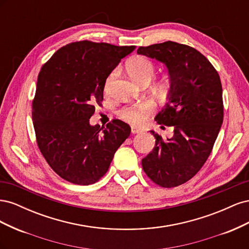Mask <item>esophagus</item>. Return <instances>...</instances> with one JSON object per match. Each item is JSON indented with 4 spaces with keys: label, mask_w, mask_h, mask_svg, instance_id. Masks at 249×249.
<instances>
[{
    "label": "esophagus",
    "mask_w": 249,
    "mask_h": 249,
    "mask_svg": "<svg viewBox=\"0 0 249 249\" xmlns=\"http://www.w3.org/2000/svg\"><path fill=\"white\" fill-rule=\"evenodd\" d=\"M142 131L140 129H138V127H135V126H132L131 127V133L132 134H138V133H141Z\"/></svg>",
    "instance_id": "34e87169"
}]
</instances>
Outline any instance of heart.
I'll list each match as a JSON object with an SVG mask.
<instances>
[{"label":"heart","instance_id":"1","mask_svg":"<svg viewBox=\"0 0 249 249\" xmlns=\"http://www.w3.org/2000/svg\"><path fill=\"white\" fill-rule=\"evenodd\" d=\"M126 69L129 71L130 76L139 83H145L149 82L154 77L156 71V65L149 58L145 56H136L129 60L126 63ZM116 71H113L110 72L105 81V90L108 91L111 82L114 78ZM154 107L153 104L149 102H142L139 104H133V105H126L118 111L119 117L125 120V122L133 124H141L145 122L147 116L152 113Z\"/></svg>","mask_w":249,"mask_h":249}]
</instances>
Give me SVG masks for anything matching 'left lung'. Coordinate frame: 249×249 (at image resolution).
Here are the masks:
<instances>
[{
	"label": "left lung",
	"instance_id": "8db88e82",
	"mask_svg": "<svg viewBox=\"0 0 249 249\" xmlns=\"http://www.w3.org/2000/svg\"><path fill=\"white\" fill-rule=\"evenodd\" d=\"M137 53L169 71L168 102L155 120L175 127L173 136L164 140L150 131L156 145L142 159V168L156 185L173 188L196 175L212 152L223 122L221 81L212 63L186 44L168 40L139 47Z\"/></svg>",
	"mask_w": 249,
	"mask_h": 249
}]
</instances>
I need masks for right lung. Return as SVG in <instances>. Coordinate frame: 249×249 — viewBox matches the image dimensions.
Wrapping results in <instances>:
<instances>
[{
	"mask_svg": "<svg viewBox=\"0 0 249 249\" xmlns=\"http://www.w3.org/2000/svg\"><path fill=\"white\" fill-rule=\"evenodd\" d=\"M134 46L90 40L60 48L44 63L32 101L36 142L51 168L67 182L91 185L109 169L130 125L113 119L89 124L104 100L105 81Z\"/></svg>",
	"mask_w": 249,
	"mask_h": 249,
	"instance_id": "right-lung-1",
	"label": "right lung"
}]
</instances>
